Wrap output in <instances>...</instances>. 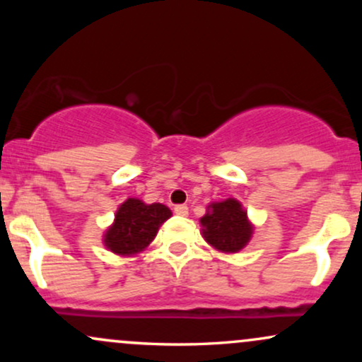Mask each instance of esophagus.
<instances>
[{
  "label": "esophagus",
  "mask_w": 362,
  "mask_h": 362,
  "mask_svg": "<svg viewBox=\"0 0 362 362\" xmlns=\"http://www.w3.org/2000/svg\"><path fill=\"white\" fill-rule=\"evenodd\" d=\"M175 214H178V216H187L189 214V207H187L185 204H178V206H175Z\"/></svg>",
  "instance_id": "esophagus-1"
}]
</instances>
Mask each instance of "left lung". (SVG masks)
I'll return each mask as SVG.
<instances>
[{"mask_svg": "<svg viewBox=\"0 0 362 362\" xmlns=\"http://www.w3.org/2000/svg\"><path fill=\"white\" fill-rule=\"evenodd\" d=\"M202 236L211 247L224 253H236L250 242L253 226L247 211L236 199L213 202L201 218Z\"/></svg>", "mask_w": 362, "mask_h": 362, "instance_id": "left-lung-1", "label": "left lung"}]
</instances>
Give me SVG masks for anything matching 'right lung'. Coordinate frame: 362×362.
I'll use <instances>...</instances> for the list:
<instances>
[{"instance_id":"right-lung-1","label":"right lung","mask_w":362,"mask_h":362,"mask_svg":"<svg viewBox=\"0 0 362 362\" xmlns=\"http://www.w3.org/2000/svg\"><path fill=\"white\" fill-rule=\"evenodd\" d=\"M172 216L167 206L129 197L115 213L114 224L103 235V243L110 252L129 257L143 252L155 240L160 226Z\"/></svg>"}]
</instances>
